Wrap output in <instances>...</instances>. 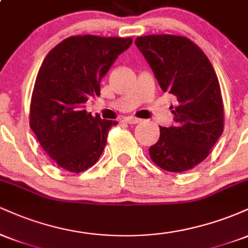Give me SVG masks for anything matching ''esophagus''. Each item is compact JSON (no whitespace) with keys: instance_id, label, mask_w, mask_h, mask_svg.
Masks as SVG:
<instances>
[{"instance_id":"esophagus-1","label":"esophagus","mask_w":248,"mask_h":248,"mask_svg":"<svg viewBox=\"0 0 248 248\" xmlns=\"http://www.w3.org/2000/svg\"><path fill=\"white\" fill-rule=\"evenodd\" d=\"M126 121H127L129 124H140L141 119L134 118V116H128V118L126 119Z\"/></svg>"}]
</instances>
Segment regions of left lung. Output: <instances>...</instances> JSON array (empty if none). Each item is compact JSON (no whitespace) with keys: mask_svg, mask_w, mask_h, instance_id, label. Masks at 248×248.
I'll use <instances>...</instances> for the list:
<instances>
[{"mask_svg":"<svg viewBox=\"0 0 248 248\" xmlns=\"http://www.w3.org/2000/svg\"><path fill=\"white\" fill-rule=\"evenodd\" d=\"M141 51L163 92L175 95L170 106L175 124L160 127V139L149 148L154 163L183 172L207 157L224 129V106L215 69L205 53L186 37H138Z\"/></svg>","mask_w":248,"mask_h":248,"instance_id":"left-lung-1","label":"left lung"}]
</instances>
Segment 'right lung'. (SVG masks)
Here are the masks:
<instances>
[{"label": "right lung", "mask_w": 248, "mask_h": 248, "mask_svg": "<svg viewBox=\"0 0 248 248\" xmlns=\"http://www.w3.org/2000/svg\"><path fill=\"white\" fill-rule=\"evenodd\" d=\"M133 39L72 36L47 53L37 75L30 104V127L57 166L81 172L96 163L108 130L118 122L85 110L100 95V81Z\"/></svg>", "instance_id": "obj_1"}]
</instances>
